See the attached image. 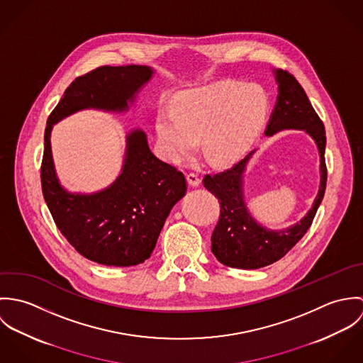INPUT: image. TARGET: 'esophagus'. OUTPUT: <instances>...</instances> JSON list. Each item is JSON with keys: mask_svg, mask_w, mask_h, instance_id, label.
I'll return each instance as SVG.
<instances>
[{"mask_svg": "<svg viewBox=\"0 0 363 363\" xmlns=\"http://www.w3.org/2000/svg\"><path fill=\"white\" fill-rule=\"evenodd\" d=\"M187 182H189V184H190L191 187H199V186L201 184V179H200V176L196 174V173H189V174H187Z\"/></svg>", "mask_w": 363, "mask_h": 363, "instance_id": "1", "label": "esophagus"}]
</instances>
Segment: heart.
<instances>
[{
    "label": "heart",
    "mask_w": 363,
    "mask_h": 363,
    "mask_svg": "<svg viewBox=\"0 0 363 363\" xmlns=\"http://www.w3.org/2000/svg\"><path fill=\"white\" fill-rule=\"evenodd\" d=\"M268 113L265 92L256 84L218 82L176 95L155 118L156 138L164 156L180 162L199 140L213 164H226L246 154Z\"/></svg>",
    "instance_id": "obj_1"
}]
</instances>
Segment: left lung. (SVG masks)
Here are the masks:
<instances>
[{
	"instance_id": "1",
	"label": "left lung",
	"mask_w": 363,
	"mask_h": 363,
	"mask_svg": "<svg viewBox=\"0 0 363 363\" xmlns=\"http://www.w3.org/2000/svg\"><path fill=\"white\" fill-rule=\"evenodd\" d=\"M278 96L267 124L265 135L284 130H302L314 141L320 156V184L306 215L284 229L265 228L250 213L245 197V172L257 150L220 173L207 174L206 189L220 203L219 220L211 236L212 253L219 262L232 268L256 269L282 259L308 232L320 207L327 182L325 131L323 121L299 82L286 71L272 69Z\"/></svg>"
}]
</instances>
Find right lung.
Wrapping results in <instances>:
<instances>
[{
	"label": "right lung",
	"mask_w": 363,
	"mask_h": 363,
	"mask_svg": "<svg viewBox=\"0 0 363 363\" xmlns=\"http://www.w3.org/2000/svg\"><path fill=\"white\" fill-rule=\"evenodd\" d=\"M154 74L145 65L99 67L67 88L48 120L40 174L46 204L75 250L104 265L130 267L151 257L166 218L187 191L184 174L152 154L145 131L133 128L116 180L95 193H71L55 172L52 127L81 110L128 111Z\"/></svg>",
	"instance_id": "obj_1"
}]
</instances>
